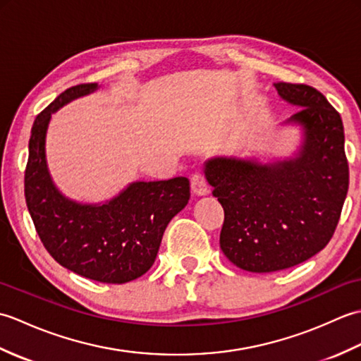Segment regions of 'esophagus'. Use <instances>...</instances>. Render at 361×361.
Instances as JSON below:
<instances>
[{"label":"esophagus","mask_w":361,"mask_h":361,"mask_svg":"<svg viewBox=\"0 0 361 361\" xmlns=\"http://www.w3.org/2000/svg\"><path fill=\"white\" fill-rule=\"evenodd\" d=\"M190 189L197 197H203L209 194V188L206 185V180L202 173H195L192 178H190Z\"/></svg>","instance_id":"obj_1"}]
</instances>
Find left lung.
Listing matches in <instances>:
<instances>
[{
    "label": "left lung",
    "mask_w": 361,
    "mask_h": 361,
    "mask_svg": "<svg viewBox=\"0 0 361 361\" xmlns=\"http://www.w3.org/2000/svg\"><path fill=\"white\" fill-rule=\"evenodd\" d=\"M283 101L301 106L282 126L301 128L293 157H214L206 181L225 211L220 248L251 273H271L315 256L332 239L349 188L340 113L318 90L274 83Z\"/></svg>",
    "instance_id": "obj_1"
}]
</instances>
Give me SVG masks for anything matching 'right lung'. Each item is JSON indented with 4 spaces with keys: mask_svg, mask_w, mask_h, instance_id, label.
<instances>
[{
    "mask_svg": "<svg viewBox=\"0 0 361 361\" xmlns=\"http://www.w3.org/2000/svg\"><path fill=\"white\" fill-rule=\"evenodd\" d=\"M97 88H68L38 114L30 130L25 197L38 237L60 265L97 282L126 283L150 270L166 226L185 209L190 189L186 176H176L133 181L104 203H79L60 192L46 161L52 113Z\"/></svg>",
    "mask_w": 361,
    "mask_h": 361,
    "instance_id": "right-lung-1",
    "label": "right lung"
}]
</instances>
